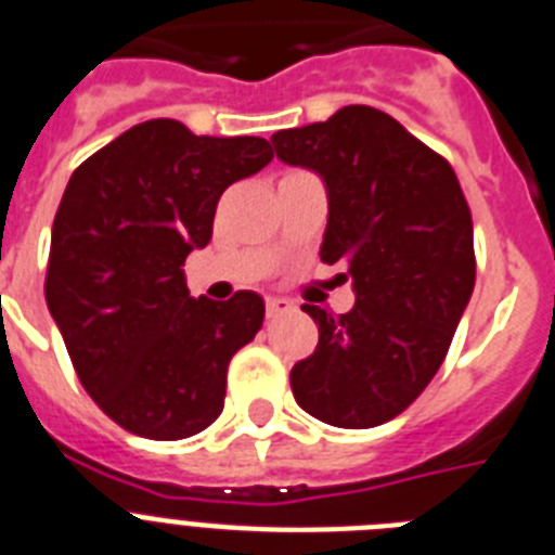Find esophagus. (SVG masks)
<instances>
[{
    "instance_id": "esophagus-1",
    "label": "esophagus",
    "mask_w": 555,
    "mask_h": 555,
    "mask_svg": "<svg viewBox=\"0 0 555 555\" xmlns=\"http://www.w3.org/2000/svg\"><path fill=\"white\" fill-rule=\"evenodd\" d=\"M295 309V304L288 297H267V314L269 318H281L286 311Z\"/></svg>"
}]
</instances>
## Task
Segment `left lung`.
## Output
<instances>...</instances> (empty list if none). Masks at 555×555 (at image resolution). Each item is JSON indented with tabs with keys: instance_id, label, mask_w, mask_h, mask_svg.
Listing matches in <instances>:
<instances>
[{
	"instance_id": "1",
	"label": "left lung",
	"mask_w": 555,
	"mask_h": 555,
	"mask_svg": "<svg viewBox=\"0 0 555 555\" xmlns=\"http://www.w3.org/2000/svg\"><path fill=\"white\" fill-rule=\"evenodd\" d=\"M278 158L328 192L323 263H346L357 304H306L320 340L295 363L297 405L337 428H374L409 409L451 349L476 281L474 221L451 164L383 109L349 104L272 135Z\"/></svg>"
}]
</instances>
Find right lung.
<instances>
[{
	"label": "right lung",
	"mask_w": 555,
	"mask_h": 555,
	"mask_svg": "<svg viewBox=\"0 0 555 555\" xmlns=\"http://www.w3.org/2000/svg\"><path fill=\"white\" fill-rule=\"evenodd\" d=\"M272 162L267 139L135 124L67 181L44 297L81 386L124 431L184 439L223 411L227 369L263 326V297H190L184 260L212 237L229 184Z\"/></svg>",
	"instance_id": "add662e5"
}]
</instances>
